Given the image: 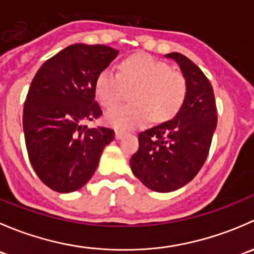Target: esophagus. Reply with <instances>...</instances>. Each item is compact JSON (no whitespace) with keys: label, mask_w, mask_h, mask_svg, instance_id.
<instances>
[{"label":"esophagus","mask_w":254,"mask_h":254,"mask_svg":"<svg viewBox=\"0 0 254 254\" xmlns=\"http://www.w3.org/2000/svg\"><path fill=\"white\" fill-rule=\"evenodd\" d=\"M124 137V132L119 131V130H115V139L117 140H120Z\"/></svg>","instance_id":"esophagus-1"}]
</instances>
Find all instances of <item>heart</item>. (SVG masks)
Returning a JSON list of instances; mask_svg holds the SVG:
<instances>
[{"label": "heart", "instance_id": "1", "mask_svg": "<svg viewBox=\"0 0 254 254\" xmlns=\"http://www.w3.org/2000/svg\"><path fill=\"white\" fill-rule=\"evenodd\" d=\"M134 89L130 101L106 113V122L115 129L127 131L143 127L152 118L161 123L173 118L182 108L187 81L181 72L147 54H134L119 65V73L109 68L96 78L94 92L99 103L112 108Z\"/></svg>", "mask_w": 254, "mask_h": 254}]
</instances>
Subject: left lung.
I'll return each instance as SVG.
<instances>
[{
    "label": "left lung",
    "mask_w": 254,
    "mask_h": 254,
    "mask_svg": "<svg viewBox=\"0 0 254 254\" xmlns=\"http://www.w3.org/2000/svg\"><path fill=\"white\" fill-rule=\"evenodd\" d=\"M165 56L179 65L186 99L175 118L140 132L139 150L130 160L134 176L158 193L175 191L198 175L217 124L214 91L203 71L179 53Z\"/></svg>",
    "instance_id": "1"
}]
</instances>
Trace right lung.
I'll list each match as a JSON object with an SVG mask.
<instances>
[{"mask_svg":"<svg viewBox=\"0 0 254 254\" xmlns=\"http://www.w3.org/2000/svg\"><path fill=\"white\" fill-rule=\"evenodd\" d=\"M119 51L78 43L49 59L30 83L23 111L29 161L40 181L58 193L78 190L94 175L114 130L88 129L102 115L96 78Z\"/></svg>","mask_w":254,"mask_h":254,"instance_id":"1","label":"right lung"}]
</instances>
